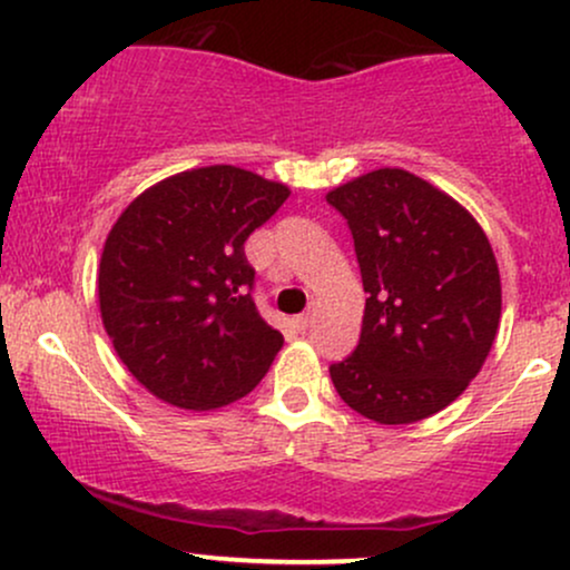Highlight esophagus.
I'll list each match as a JSON object with an SVG mask.
<instances>
[{
	"label": "esophagus",
	"instance_id": "esophagus-1",
	"mask_svg": "<svg viewBox=\"0 0 570 570\" xmlns=\"http://www.w3.org/2000/svg\"><path fill=\"white\" fill-rule=\"evenodd\" d=\"M311 324H313V311H307V313H299V316L294 318V326H297L299 332H305L307 326H311Z\"/></svg>",
	"mask_w": 570,
	"mask_h": 570
}]
</instances>
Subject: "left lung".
I'll return each mask as SVG.
<instances>
[{"label":"left lung","instance_id":"obj_1","mask_svg":"<svg viewBox=\"0 0 570 570\" xmlns=\"http://www.w3.org/2000/svg\"><path fill=\"white\" fill-rule=\"evenodd\" d=\"M348 219L367 292L362 337L330 375L340 399L383 426L455 402L493 348L501 273L472 214L404 168H377L326 193Z\"/></svg>","mask_w":570,"mask_h":570}]
</instances>
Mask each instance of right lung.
Wrapping results in <instances>:
<instances>
[{
  "label": "right lung",
  "instance_id": "add662e5",
  "mask_svg": "<svg viewBox=\"0 0 570 570\" xmlns=\"http://www.w3.org/2000/svg\"><path fill=\"white\" fill-rule=\"evenodd\" d=\"M286 198L284 181L203 166L147 187L117 217L98 263L101 322L160 402L225 407L271 370L284 335L254 307L244 244Z\"/></svg>",
  "mask_w": 570,
  "mask_h": 570
}]
</instances>
